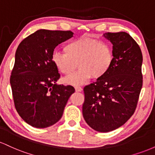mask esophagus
<instances>
[{"mask_svg": "<svg viewBox=\"0 0 155 155\" xmlns=\"http://www.w3.org/2000/svg\"><path fill=\"white\" fill-rule=\"evenodd\" d=\"M75 90H76V92H81V91H82V88H81V87H79V86L75 87Z\"/></svg>", "mask_w": 155, "mask_h": 155, "instance_id": "1", "label": "esophagus"}]
</instances>
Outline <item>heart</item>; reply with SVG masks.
Returning <instances> with one entry per match:
<instances>
[{
    "mask_svg": "<svg viewBox=\"0 0 155 155\" xmlns=\"http://www.w3.org/2000/svg\"><path fill=\"white\" fill-rule=\"evenodd\" d=\"M65 53L55 51L51 61L61 74L68 75L76 68L79 70L64 79L66 84L80 85L90 78L99 79L108 74L113 65V49L107 42L88 37L73 40L64 47Z\"/></svg>",
    "mask_w": 155,
    "mask_h": 155,
    "instance_id": "1",
    "label": "heart"
}]
</instances>
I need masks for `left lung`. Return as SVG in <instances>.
Segmentation results:
<instances>
[{
  "mask_svg": "<svg viewBox=\"0 0 155 155\" xmlns=\"http://www.w3.org/2000/svg\"><path fill=\"white\" fill-rule=\"evenodd\" d=\"M114 59L108 74L84 87L82 114L92 129L106 133L118 128L134 114L142 85L141 50L125 32L106 33Z\"/></svg>",
  "mask_w": 155,
  "mask_h": 155,
  "instance_id": "obj_1",
  "label": "left lung"
}]
</instances>
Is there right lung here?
<instances>
[{
  "label": "right lung",
  "mask_w": 155,
  "mask_h": 155,
  "mask_svg": "<svg viewBox=\"0 0 155 155\" xmlns=\"http://www.w3.org/2000/svg\"><path fill=\"white\" fill-rule=\"evenodd\" d=\"M74 36L70 31L38 30L23 39L15 53L10 84L17 111L30 125L45 128L63 116L71 85H58L60 77L51 61L58 44Z\"/></svg>",
  "instance_id": "right-lung-1"
}]
</instances>
